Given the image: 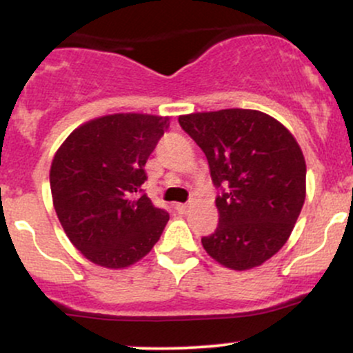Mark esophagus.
Listing matches in <instances>:
<instances>
[{
    "instance_id": "obj_1",
    "label": "esophagus",
    "mask_w": 353,
    "mask_h": 353,
    "mask_svg": "<svg viewBox=\"0 0 353 353\" xmlns=\"http://www.w3.org/2000/svg\"><path fill=\"white\" fill-rule=\"evenodd\" d=\"M189 209H190V204H176V210L179 214H188Z\"/></svg>"
}]
</instances>
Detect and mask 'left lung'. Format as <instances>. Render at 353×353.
Returning <instances> with one entry per match:
<instances>
[{"label": "left lung", "instance_id": "left-lung-1", "mask_svg": "<svg viewBox=\"0 0 353 353\" xmlns=\"http://www.w3.org/2000/svg\"><path fill=\"white\" fill-rule=\"evenodd\" d=\"M208 157L219 224L202 245L214 261L249 270L282 249L305 201V159L285 125L255 109L179 116Z\"/></svg>", "mask_w": 353, "mask_h": 353}]
</instances>
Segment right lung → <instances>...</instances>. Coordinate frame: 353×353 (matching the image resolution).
<instances>
[{"label": "right lung", "mask_w": 353, "mask_h": 353, "mask_svg": "<svg viewBox=\"0 0 353 353\" xmlns=\"http://www.w3.org/2000/svg\"><path fill=\"white\" fill-rule=\"evenodd\" d=\"M169 116L119 112L76 128L56 151L52 205L72 245L92 264L124 269L151 252L169 221L141 185Z\"/></svg>", "instance_id": "1"}]
</instances>
